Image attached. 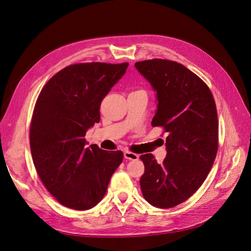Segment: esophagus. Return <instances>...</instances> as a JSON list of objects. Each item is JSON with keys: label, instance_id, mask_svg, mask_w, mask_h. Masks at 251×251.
I'll list each match as a JSON object with an SVG mask.
<instances>
[{"label": "esophagus", "instance_id": "1", "mask_svg": "<svg viewBox=\"0 0 251 251\" xmlns=\"http://www.w3.org/2000/svg\"><path fill=\"white\" fill-rule=\"evenodd\" d=\"M138 155L137 154H134V152H131V151H124V158L127 159V160H137L138 159Z\"/></svg>", "mask_w": 251, "mask_h": 251}]
</instances>
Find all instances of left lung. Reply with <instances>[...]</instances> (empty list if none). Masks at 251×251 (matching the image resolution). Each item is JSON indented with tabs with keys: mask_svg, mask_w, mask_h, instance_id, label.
Wrapping results in <instances>:
<instances>
[{
	"mask_svg": "<svg viewBox=\"0 0 251 251\" xmlns=\"http://www.w3.org/2000/svg\"><path fill=\"white\" fill-rule=\"evenodd\" d=\"M134 67L156 92L151 126L168 133L163 163L151 154L140 156L145 164L140 189L151 205L171 208L202 186L213 165L219 146L215 102L208 86L180 63L151 59Z\"/></svg>",
	"mask_w": 251,
	"mask_h": 251,
	"instance_id": "8db88e82",
	"label": "left lung"
}]
</instances>
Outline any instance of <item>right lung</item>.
I'll return each instance as SVG.
<instances>
[{
	"label": "right lung",
	"instance_id": "obj_1",
	"mask_svg": "<svg viewBox=\"0 0 251 251\" xmlns=\"http://www.w3.org/2000/svg\"><path fill=\"white\" fill-rule=\"evenodd\" d=\"M128 62H90L64 68L42 89L29 130L31 157L41 180L60 204L88 210L99 204L121 151L87 147V130L100 120V103L121 79Z\"/></svg>",
	"mask_w": 251,
	"mask_h": 251
}]
</instances>
